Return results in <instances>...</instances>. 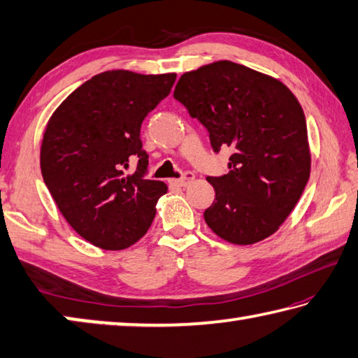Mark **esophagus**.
<instances>
[{
    "label": "esophagus",
    "mask_w": 358,
    "mask_h": 358,
    "mask_svg": "<svg viewBox=\"0 0 358 358\" xmlns=\"http://www.w3.org/2000/svg\"><path fill=\"white\" fill-rule=\"evenodd\" d=\"M194 181V175L192 173H185V177L183 178H172L171 180V185H175V186H189L191 183Z\"/></svg>",
    "instance_id": "34e87169"
}]
</instances>
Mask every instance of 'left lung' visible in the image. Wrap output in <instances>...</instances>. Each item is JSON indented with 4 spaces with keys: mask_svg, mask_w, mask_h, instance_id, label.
Here are the masks:
<instances>
[{
    "mask_svg": "<svg viewBox=\"0 0 358 358\" xmlns=\"http://www.w3.org/2000/svg\"><path fill=\"white\" fill-rule=\"evenodd\" d=\"M173 98L210 132L213 150L229 147V173L208 177L215 202L207 226L234 245L273 235L300 201L311 172L306 120L278 78L227 59L185 72Z\"/></svg>",
    "mask_w": 358,
    "mask_h": 358,
    "instance_id": "1",
    "label": "left lung"
}]
</instances>
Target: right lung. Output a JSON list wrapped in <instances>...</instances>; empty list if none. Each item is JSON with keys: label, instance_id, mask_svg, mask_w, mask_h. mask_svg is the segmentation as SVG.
<instances>
[{"label": "right lung", "instance_id": "obj_1", "mask_svg": "<svg viewBox=\"0 0 358 358\" xmlns=\"http://www.w3.org/2000/svg\"><path fill=\"white\" fill-rule=\"evenodd\" d=\"M177 74L106 71L72 92L45 126L41 172L71 227L102 250L121 251L141 240L167 192L143 177V118L171 93ZM132 155L138 172L126 176Z\"/></svg>", "mask_w": 358, "mask_h": 358}]
</instances>
